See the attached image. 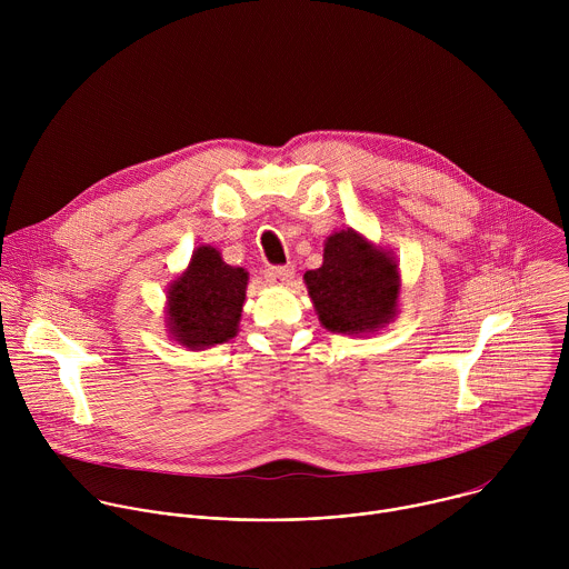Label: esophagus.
I'll list each match as a JSON object with an SVG mask.
<instances>
[{
    "label": "esophagus",
    "mask_w": 569,
    "mask_h": 569,
    "mask_svg": "<svg viewBox=\"0 0 569 569\" xmlns=\"http://www.w3.org/2000/svg\"><path fill=\"white\" fill-rule=\"evenodd\" d=\"M292 274H295V268L292 266H270L266 270V277L268 281L277 283V286H288L292 281Z\"/></svg>",
    "instance_id": "obj_1"
}]
</instances>
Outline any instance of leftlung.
<instances>
[{
	"mask_svg": "<svg viewBox=\"0 0 569 569\" xmlns=\"http://www.w3.org/2000/svg\"><path fill=\"white\" fill-rule=\"evenodd\" d=\"M319 321L336 333H371L396 315V263L353 229L333 233L323 263L303 274Z\"/></svg>",
	"mask_w": 569,
	"mask_h": 569,
	"instance_id": "left-lung-1",
	"label": "left lung"
}]
</instances>
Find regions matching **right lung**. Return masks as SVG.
Wrapping results in <instances>:
<instances>
[{"mask_svg": "<svg viewBox=\"0 0 569 569\" xmlns=\"http://www.w3.org/2000/svg\"><path fill=\"white\" fill-rule=\"evenodd\" d=\"M248 272L227 266L213 248H198L169 290V331L180 345L204 349L236 336Z\"/></svg>", "mask_w": 569, "mask_h": 569, "instance_id": "obj_1", "label": "right lung"}]
</instances>
